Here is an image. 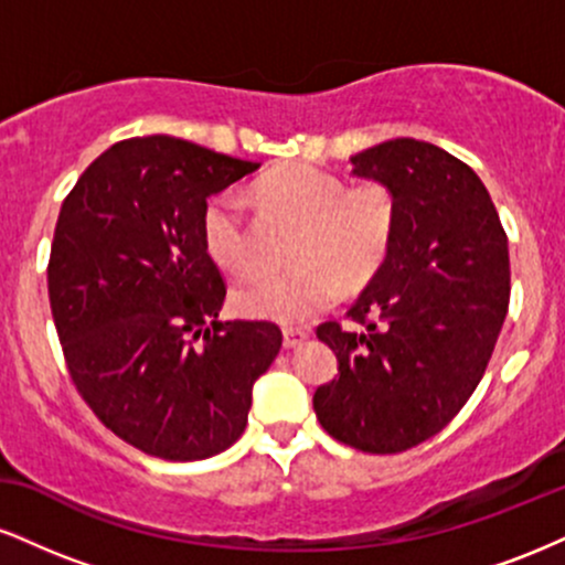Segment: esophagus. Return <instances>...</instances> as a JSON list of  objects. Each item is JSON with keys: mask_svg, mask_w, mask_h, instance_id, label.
Wrapping results in <instances>:
<instances>
[{"mask_svg": "<svg viewBox=\"0 0 565 565\" xmlns=\"http://www.w3.org/2000/svg\"><path fill=\"white\" fill-rule=\"evenodd\" d=\"M305 340H308V332H305V329H284V348H300Z\"/></svg>", "mask_w": 565, "mask_h": 565, "instance_id": "obj_1", "label": "esophagus"}]
</instances>
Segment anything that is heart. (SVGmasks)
I'll return each mask as SVG.
<instances>
[{
  "label": "heart",
  "mask_w": 565,
  "mask_h": 565,
  "mask_svg": "<svg viewBox=\"0 0 565 565\" xmlns=\"http://www.w3.org/2000/svg\"><path fill=\"white\" fill-rule=\"evenodd\" d=\"M270 210L302 223L291 270H263L233 295L236 308L257 319L308 321L340 295L366 287L391 257L401 206L393 188L361 183L348 188L340 174L316 164H289L265 174L257 185ZM201 238L215 263L228 270L255 265V238L238 191H220L206 201Z\"/></svg>",
  "instance_id": "b5f03b06"
}]
</instances>
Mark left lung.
Instances as JSON below:
<instances>
[{
  "mask_svg": "<svg viewBox=\"0 0 565 565\" xmlns=\"http://www.w3.org/2000/svg\"><path fill=\"white\" fill-rule=\"evenodd\" d=\"M398 196L391 257L348 321L316 334L340 372L313 395L329 436L398 454L444 430L481 382L510 305L508 233L476 172L433 142L395 138L350 159Z\"/></svg>",
  "mask_w": 565,
  "mask_h": 565,
  "instance_id": "left-lung-1",
  "label": "left lung"
}]
</instances>
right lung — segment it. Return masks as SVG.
<instances>
[{"instance_id": "right-lung-1", "label": "right lung", "mask_w": 565, "mask_h": 565, "mask_svg": "<svg viewBox=\"0 0 565 565\" xmlns=\"http://www.w3.org/2000/svg\"><path fill=\"white\" fill-rule=\"evenodd\" d=\"M257 167L170 135L129 138L63 199L47 291L71 382L151 457L193 462L236 444L281 348L276 323L217 321L225 281L201 238L206 199Z\"/></svg>"}]
</instances>
